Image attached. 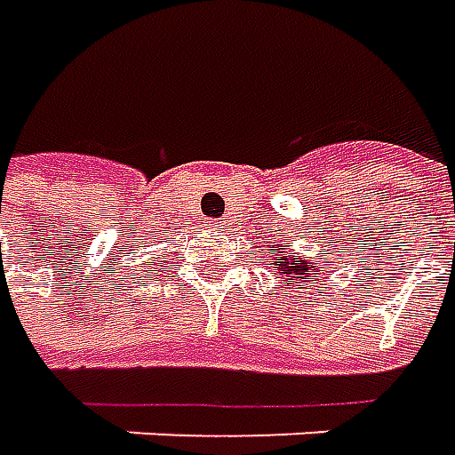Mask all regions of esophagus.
<instances>
[{
    "label": "esophagus",
    "instance_id": "34e87169",
    "mask_svg": "<svg viewBox=\"0 0 455 455\" xmlns=\"http://www.w3.org/2000/svg\"><path fill=\"white\" fill-rule=\"evenodd\" d=\"M214 227H219V221H217V224H214Z\"/></svg>",
    "mask_w": 455,
    "mask_h": 455
}]
</instances>
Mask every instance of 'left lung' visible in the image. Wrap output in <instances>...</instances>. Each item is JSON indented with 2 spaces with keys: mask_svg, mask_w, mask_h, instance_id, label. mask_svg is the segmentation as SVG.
Segmentation results:
<instances>
[{
  "mask_svg": "<svg viewBox=\"0 0 455 455\" xmlns=\"http://www.w3.org/2000/svg\"><path fill=\"white\" fill-rule=\"evenodd\" d=\"M268 253L273 259L268 260V266H273V271L278 275H285V281L291 283H310V278H317V266L310 263V259H295V256H285L278 243L268 246Z\"/></svg>",
  "mask_w": 455,
  "mask_h": 455,
  "instance_id": "left-lung-1",
  "label": "left lung"
}]
</instances>
